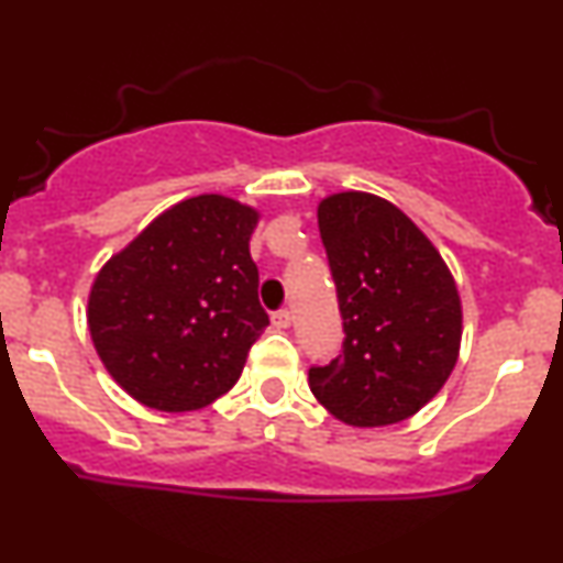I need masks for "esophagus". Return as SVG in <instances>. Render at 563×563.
Masks as SVG:
<instances>
[{"label": "esophagus", "mask_w": 563, "mask_h": 563, "mask_svg": "<svg viewBox=\"0 0 563 563\" xmlns=\"http://www.w3.org/2000/svg\"><path fill=\"white\" fill-rule=\"evenodd\" d=\"M290 320L294 318H290L288 309H277V312L273 314V325L277 328V331H286V328L290 325Z\"/></svg>", "instance_id": "esophagus-1"}]
</instances>
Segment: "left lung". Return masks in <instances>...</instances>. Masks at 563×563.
Listing matches in <instances>:
<instances>
[{"label": "left lung", "instance_id": "left-lung-1", "mask_svg": "<svg viewBox=\"0 0 563 563\" xmlns=\"http://www.w3.org/2000/svg\"><path fill=\"white\" fill-rule=\"evenodd\" d=\"M344 318V352L309 367L314 399L354 429L416 416L461 354L463 307L437 245L391 200L344 190L318 203Z\"/></svg>", "mask_w": 563, "mask_h": 563}]
</instances>
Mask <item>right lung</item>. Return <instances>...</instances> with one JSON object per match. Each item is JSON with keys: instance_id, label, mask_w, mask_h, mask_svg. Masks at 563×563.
I'll use <instances>...</instances> for the list:
<instances>
[{"instance_id": "1", "label": "right lung", "mask_w": 563, "mask_h": 563, "mask_svg": "<svg viewBox=\"0 0 563 563\" xmlns=\"http://www.w3.org/2000/svg\"><path fill=\"white\" fill-rule=\"evenodd\" d=\"M260 209L203 192L166 209L102 264L87 299L97 357L129 397L190 412L228 394L269 325L251 232Z\"/></svg>"}]
</instances>
